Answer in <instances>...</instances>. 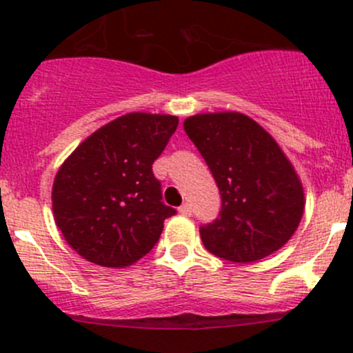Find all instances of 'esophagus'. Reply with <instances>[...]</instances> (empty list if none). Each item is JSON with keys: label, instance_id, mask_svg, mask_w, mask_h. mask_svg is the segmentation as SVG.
Listing matches in <instances>:
<instances>
[{"label": "esophagus", "instance_id": "esophagus-1", "mask_svg": "<svg viewBox=\"0 0 353 353\" xmlns=\"http://www.w3.org/2000/svg\"><path fill=\"white\" fill-rule=\"evenodd\" d=\"M179 213L184 214V216H191V213H192L191 205H189V203H183V206L179 208Z\"/></svg>", "mask_w": 353, "mask_h": 353}]
</instances>
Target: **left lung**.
<instances>
[{"mask_svg":"<svg viewBox=\"0 0 353 353\" xmlns=\"http://www.w3.org/2000/svg\"><path fill=\"white\" fill-rule=\"evenodd\" d=\"M221 194L220 216L199 228L205 247L248 264L279 250L304 213V189L291 161L255 120L239 111L184 120Z\"/></svg>","mask_w":353,"mask_h":353,"instance_id":"1","label":"left lung"}]
</instances>
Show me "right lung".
Segmentation results:
<instances>
[{
	"label": "right lung",
	"instance_id": "obj_1",
	"mask_svg": "<svg viewBox=\"0 0 353 353\" xmlns=\"http://www.w3.org/2000/svg\"><path fill=\"white\" fill-rule=\"evenodd\" d=\"M179 118L127 113L88 137L57 170L52 186L55 225L81 257L127 267L157 243L176 210L161 201L152 164Z\"/></svg>",
	"mask_w": 353,
	"mask_h": 353
}]
</instances>
